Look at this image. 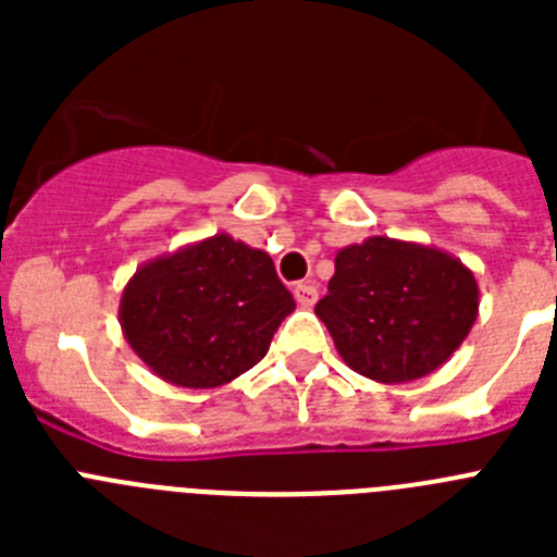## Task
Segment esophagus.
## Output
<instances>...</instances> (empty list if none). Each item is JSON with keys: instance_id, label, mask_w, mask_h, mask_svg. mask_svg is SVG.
I'll use <instances>...</instances> for the list:
<instances>
[{"instance_id": "esophagus-1", "label": "esophagus", "mask_w": 557, "mask_h": 557, "mask_svg": "<svg viewBox=\"0 0 557 557\" xmlns=\"http://www.w3.org/2000/svg\"><path fill=\"white\" fill-rule=\"evenodd\" d=\"M293 295H295V301H298V307L304 309H309L314 301H318V289H314L312 284H295Z\"/></svg>"}]
</instances>
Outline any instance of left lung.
<instances>
[{
  "label": "left lung",
  "mask_w": 557,
  "mask_h": 557,
  "mask_svg": "<svg viewBox=\"0 0 557 557\" xmlns=\"http://www.w3.org/2000/svg\"><path fill=\"white\" fill-rule=\"evenodd\" d=\"M314 314L351 371L405 385L437 371L480 314L476 278L457 256L421 243L368 236L334 256Z\"/></svg>",
  "instance_id": "left-lung-1"
}]
</instances>
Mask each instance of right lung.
Masks as SVG:
<instances>
[{"mask_svg":"<svg viewBox=\"0 0 557 557\" xmlns=\"http://www.w3.org/2000/svg\"><path fill=\"white\" fill-rule=\"evenodd\" d=\"M293 309L273 259L223 231L141 264L122 289L120 326L156 376L209 391L250 371Z\"/></svg>","mask_w":557,"mask_h":557,"instance_id":"1","label":"right lung"}]
</instances>
